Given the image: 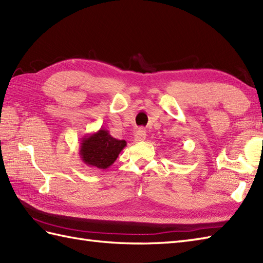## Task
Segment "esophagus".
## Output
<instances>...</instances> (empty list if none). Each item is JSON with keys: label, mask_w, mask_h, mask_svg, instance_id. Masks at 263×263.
<instances>
[{"label": "esophagus", "mask_w": 263, "mask_h": 263, "mask_svg": "<svg viewBox=\"0 0 263 263\" xmlns=\"http://www.w3.org/2000/svg\"><path fill=\"white\" fill-rule=\"evenodd\" d=\"M146 136H147V132L144 128H142V127L138 128L135 133V140L136 141H143L144 139H146Z\"/></svg>", "instance_id": "34e87169"}]
</instances>
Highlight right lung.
Here are the masks:
<instances>
[{
    "label": "right lung",
    "mask_w": 263,
    "mask_h": 263,
    "mask_svg": "<svg viewBox=\"0 0 263 263\" xmlns=\"http://www.w3.org/2000/svg\"><path fill=\"white\" fill-rule=\"evenodd\" d=\"M125 146V140H117L106 128L102 127L97 132L81 139L79 155L87 166L106 170L114 164Z\"/></svg>",
    "instance_id": "right-lung-1"
}]
</instances>
